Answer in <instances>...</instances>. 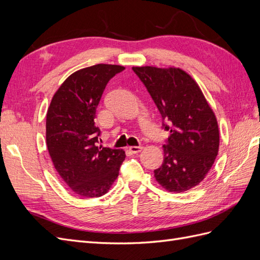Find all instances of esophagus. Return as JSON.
<instances>
[{
	"label": "esophagus",
	"mask_w": 260,
	"mask_h": 260,
	"mask_svg": "<svg viewBox=\"0 0 260 260\" xmlns=\"http://www.w3.org/2000/svg\"><path fill=\"white\" fill-rule=\"evenodd\" d=\"M142 149H143L142 146H130L129 147V151L131 153H133V154H138V153H140L141 151H142Z\"/></svg>",
	"instance_id": "1"
}]
</instances>
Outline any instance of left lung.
Wrapping results in <instances>:
<instances>
[{"instance_id":"1","label":"left lung","mask_w":260,"mask_h":260,"mask_svg":"<svg viewBox=\"0 0 260 260\" xmlns=\"http://www.w3.org/2000/svg\"><path fill=\"white\" fill-rule=\"evenodd\" d=\"M158 108L165 130L164 162L154 177L165 190L181 193L205 179L219 149L216 115L193 78L178 67H132Z\"/></svg>"}]
</instances>
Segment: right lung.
<instances>
[{
	"mask_svg": "<svg viewBox=\"0 0 260 260\" xmlns=\"http://www.w3.org/2000/svg\"><path fill=\"white\" fill-rule=\"evenodd\" d=\"M123 69L98 64L77 70L55 92L46 113V145L54 167L81 198L106 194L125 158L123 149L98 145L94 121L107 82Z\"/></svg>",
	"mask_w": 260,
	"mask_h": 260,
	"instance_id": "add662e5",
	"label": "right lung"
}]
</instances>
